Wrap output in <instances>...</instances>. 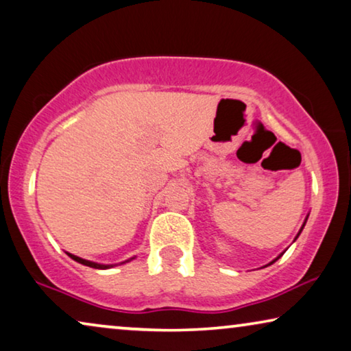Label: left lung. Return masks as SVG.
<instances>
[{
	"label": "left lung",
	"mask_w": 351,
	"mask_h": 351,
	"mask_svg": "<svg viewBox=\"0 0 351 351\" xmlns=\"http://www.w3.org/2000/svg\"><path fill=\"white\" fill-rule=\"evenodd\" d=\"M307 218H309V215H307V217H306V219H304V223H303V226H301V229H300V232H298V235H296V237H295V240H296V239H298V237H300V234H301V230H303V229H304V226H306V221H307ZM295 240H293V241H295ZM284 252H285V251H284ZM284 252H281V254H279V256H278L276 258H274V261H271V262H269V263H268V265H271V263H274V262H276L279 257H282V254H284Z\"/></svg>",
	"instance_id": "obj_1"
}]
</instances>
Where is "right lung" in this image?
<instances>
[{
    "instance_id": "right-lung-1",
    "label": "right lung",
    "mask_w": 351,
    "mask_h": 351,
    "mask_svg": "<svg viewBox=\"0 0 351 351\" xmlns=\"http://www.w3.org/2000/svg\"><path fill=\"white\" fill-rule=\"evenodd\" d=\"M67 254H69V257H70V258H73L75 262L82 263V265H86V267H90V268H97V269H106V268H111V267H114V265H104V263H97V262L86 261V258H82V257H78V256H73V254H70V252H67ZM132 258H134V257H132ZM132 258H128V261H125V262H130ZM125 262H122V263H125Z\"/></svg>"
}]
</instances>
